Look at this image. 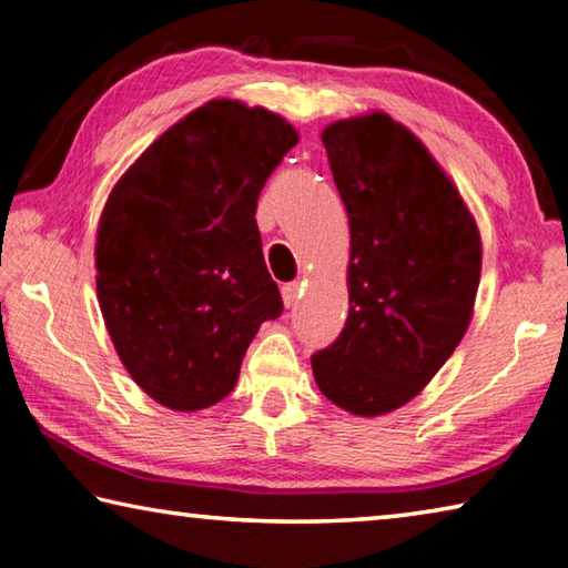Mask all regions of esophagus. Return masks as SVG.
I'll list each match as a JSON object with an SVG mask.
<instances>
[{
	"instance_id": "esophagus-1",
	"label": "esophagus",
	"mask_w": 568,
	"mask_h": 568,
	"mask_svg": "<svg viewBox=\"0 0 568 568\" xmlns=\"http://www.w3.org/2000/svg\"><path fill=\"white\" fill-rule=\"evenodd\" d=\"M301 293H303V285L301 283H285L283 285V303L285 307H293L301 301Z\"/></svg>"
}]
</instances>
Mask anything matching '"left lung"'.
<instances>
[{
    "instance_id": "8db88e82",
    "label": "left lung",
    "mask_w": 568,
    "mask_h": 568,
    "mask_svg": "<svg viewBox=\"0 0 568 568\" xmlns=\"http://www.w3.org/2000/svg\"><path fill=\"white\" fill-rule=\"evenodd\" d=\"M351 223L348 318L311 358L323 396L355 416L396 410L436 376L474 313L480 235L426 145L383 112L323 130Z\"/></svg>"
}]
</instances>
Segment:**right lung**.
Here are the masks:
<instances>
[{"mask_svg": "<svg viewBox=\"0 0 568 568\" xmlns=\"http://www.w3.org/2000/svg\"><path fill=\"white\" fill-rule=\"evenodd\" d=\"M295 145L293 124L265 108L210 100L110 192L94 245L102 318L132 381L162 406L223 400L257 328L283 313L255 210Z\"/></svg>", "mask_w": 568, "mask_h": 568, "instance_id": "1", "label": "right lung"}]
</instances>
